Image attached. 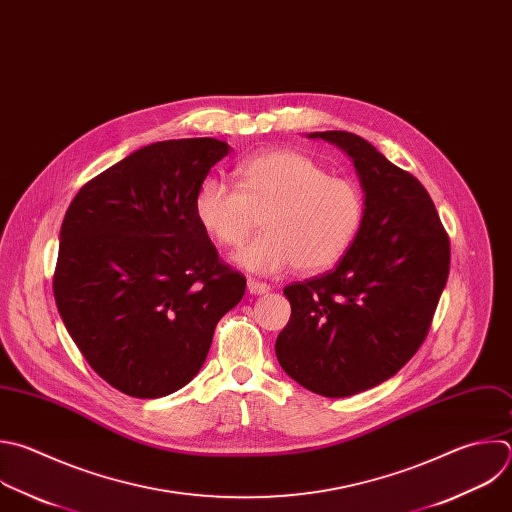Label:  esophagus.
Returning <instances> with one entry per match:
<instances>
[{"label":"esophagus","instance_id":"obj_1","mask_svg":"<svg viewBox=\"0 0 512 512\" xmlns=\"http://www.w3.org/2000/svg\"><path fill=\"white\" fill-rule=\"evenodd\" d=\"M247 289H249V293H253V295H265V293H269V285L267 283H263V281H259V279H247Z\"/></svg>","mask_w":512,"mask_h":512}]
</instances>
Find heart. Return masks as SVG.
Masks as SVG:
<instances>
[{
    "label": "heart",
    "mask_w": 512,
    "mask_h": 512,
    "mask_svg": "<svg viewBox=\"0 0 512 512\" xmlns=\"http://www.w3.org/2000/svg\"><path fill=\"white\" fill-rule=\"evenodd\" d=\"M237 189L205 179L195 195V219L219 247H239L261 217L263 235L235 253L251 273L287 267L301 273L329 269L356 243L366 201L360 185L329 175L307 154L269 150L235 168Z\"/></svg>",
    "instance_id": "heart-1"
}]
</instances>
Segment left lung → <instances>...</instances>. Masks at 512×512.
<instances>
[{
    "label": "left lung",
    "mask_w": 512,
    "mask_h": 512,
    "mask_svg": "<svg viewBox=\"0 0 512 512\" xmlns=\"http://www.w3.org/2000/svg\"><path fill=\"white\" fill-rule=\"evenodd\" d=\"M346 150L366 193L362 231L335 269L283 289L291 317L275 354L325 398L370 390L420 350L450 271V241L422 183L368 140L313 132Z\"/></svg>",
    "instance_id": "8db88e82"
}]
</instances>
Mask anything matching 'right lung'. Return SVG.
Listing matches in <instances>:
<instances>
[{"label":"right lung","instance_id":"add662e5","mask_svg":"<svg viewBox=\"0 0 512 512\" xmlns=\"http://www.w3.org/2000/svg\"><path fill=\"white\" fill-rule=\"evenodd\" d=\"M227 154L209 136L148 144L88 181L66 211L54 299L90 368L126 396L189 384L245 293V275L219 257L193 207Z\"/></svg>","mask_w":512,"mask_h":512}]
</instances>
